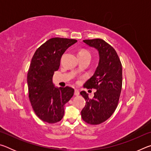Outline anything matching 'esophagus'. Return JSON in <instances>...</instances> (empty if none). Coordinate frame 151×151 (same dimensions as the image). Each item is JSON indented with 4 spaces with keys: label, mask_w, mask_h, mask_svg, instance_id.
<instances>
[{
    "label": "esophagus",
    "mask_w": 151,
    "mask_h": 151,
    "mask_svg": "<svg viewBox=\"0 0 151 151\" xmlns=\"http://www.w3.org/2000/svg\"><path fill=\"white\" fill-rule=\"evenodd\" d=\"M79 94H80V92H79L78 89H75V95L78 96V95H79Z\"/></svg>",
    "instance_id": "1"
}]
</instances>
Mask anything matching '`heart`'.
Returning <instances> with one entry per match:
<instances>
[{
  "mask_svg": "<svg viewBox=\"0 0 151 151\" xmlns=\"http://www.w3.org/2000/svg\"><path fill=\"white\" fill-rule=\"evenodd\" d=\"M78 57H82V56H91L90 51L86 49H82L78 53Z\"/></svg>",
  "mask_w": 151,
  "mask_h": 151,
  "instance_id": "b5f03b06",
  "label": "heart"
}]
</instances>
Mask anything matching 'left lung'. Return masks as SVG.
I'll use <instances>...</instances> for the list:
<instances>
[{
    "label": "left lung",
    "mask_w": 151,
    "mask_h": 151,
    "mask_svg": "<svg viewBox=\"0 0 151 151\" xmlns=\"http://www.w3.org/2000/svg\"><path fill=\"white\" fill-rule=\"evenodd\" d=\"M83 42L99 52V61L94 75L84 87L95 88L90 99L85 91L80 94L86 105L81 111L82 119L90 124H99L111 117L118 105L122 83V65L116 50L104 40H84Z\"/></svg>",
    "instance_id": "1"
}]
</instances>
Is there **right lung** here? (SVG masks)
<instances>
[{
    "label": "right lung",
    "mask_w": 151,
    "mask_h": 151,
    "mask_svg": "<svg viewBox=\"0 0 151 151\" xmlns=\"http://www.w3.org/2000/svg\"><path fill=\"white\" fill-rule=\"evenodd\" d=\"M75 39L52 38L36 50L27 74L29 97L35 114L48 123H55L63 119L64 105L74 94L69 86L55 87L52 76L58 70L60 58Z\"/></svg>",
    "instance_id": "obj_1"
}]
</instances>
